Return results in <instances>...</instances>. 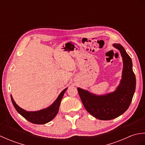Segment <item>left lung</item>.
I'll list each match as a JSON object with an SVG mask.
<instances>
[{"label": "left lung", "instance_id": "left-lung-1", "mask_svg": "<svg viewBox=\"0 0 145 145\" xmlns=\"http://www.w3.org/2000/svg\"><path fill=\"white\" fill-rule=\"evenodd\" d=\"M113 46L120 51L123 62L121 80L116 90L104 95H97L77 88L86 110L95 118L101 120L116 118L125 112L130 105L136 88L131 58L121 45L114 44Z\"/></svg>", "mask_w": 145, "mask_h": 145}]
</instances>
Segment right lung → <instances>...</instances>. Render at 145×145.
Segmentation results:
<instances>
[{
  "label": "right lung",
  "mask_w": 145,
  "mask_h": 145,
  "mask_svg": "<svg viewBox=\"0 0 145 145\" xmlns=\"http://www.w3.org/2000/svg\"><path fill=\"white\" fill-rule=\"evenodd\" d=\"M67 88L64 89L61 92L60 94L58 95L56 100L50 106H48L47 108L42 109L39 111H35V112H28V111H26L21 108L15 102L12 95L11 100L12 104H13V105L15 110H17V112L20 114L24 118H25L27 120H28L29 121L32 123L37 125L45 124L47 123L50 121L57 115V114L58 112V110H59L61 100L62 99L63 95L67 90Z\"/></svg>",
  "instance_id": "add662e5"
}]
</instances>
